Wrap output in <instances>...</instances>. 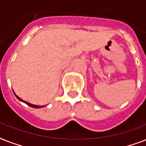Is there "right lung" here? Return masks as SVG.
Masks as SVG:
<instances>
[{
    "mask_svg": "<svg viewBox=\"0 0 146 146\" xmlns=\"http://www.w3.org/2000/svg\"><path fill=\"white\" fill-rule=\"evenodd\" d=\"M15 96H16V97H17V98H18V99L19 100V101H21V102H24V103H26V104H28L29 106L32 107V108H42V107H44V106H38V105H35V104H30V103H29V102H25V101H23V99H21V98H19V97H18V96H17V95H16V94H15Z\"/></svg>",
    "mask_w": 146,
    "mask_h": 146,
    "instance_id": "add662e5",
    "label": "right lung"
}]
</instances>
